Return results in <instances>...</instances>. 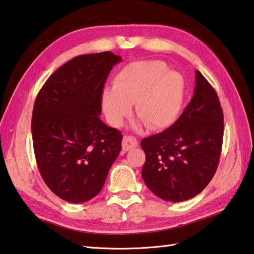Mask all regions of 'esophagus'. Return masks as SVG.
Segmentation results:
<instances>
[{
    "label": "esophagus",
    "instance_id": "obj_1",
    "mask_svg": "<svg viewBox=\"0 0 254 254\" xmlns=\"http://www.w3.org/2000/svg\"><path fill=\"white\" fill-rule=\"evenodd\" d=\"M138 145L137 139L134 137V136H130V135H126L123 137V141H122V149L123 152H127V150H130L134 147H136Z\"/></svg>",
    "mask_w": 254,
    "mask_h": 254
}]
</instances>
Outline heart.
Wrapping results in <instances>:
<instances>
[{
	"label": "heart",
	"mask_w": 254,
	"mask_h": 254,
	"mask_svg": "<svg viewBox=\"0 0 254 254\" xmlns=\"http://www.w3.org/2000/svg\"><path fill=\"white\" fill-rule=\"evenodd\" d=\"M185 79L168 71L163 61L134 62L113 79V88L102 91L105 115L112 126H121L135 106L136 116L149 128H163L175 122L182 105Z\"/></svg>",
	"instance_id": "b5f03b06"
}]
</instances>
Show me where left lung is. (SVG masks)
Instances as JSON below:
<instances>
[{"instance_id":"1","label":"left lung","mask_w":254,"mask_h":254,"mask_svg":"<svg viewBox=\"0 0 254 254\" xmlns=\"http://www.w3.org/2000/svg\"><path fill=\"white\" fill-rule=\"evenodd\" d=\"M224 135V115L216 91L195 71V88L179 119L167 130L143 138L145 185L168 202L201 193L217 170Z\"/></svg>"}]
</instances>
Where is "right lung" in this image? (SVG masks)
I'll return each mask as SVG.
<instances>
[{
    "instance_id": "1",
    "label": "right lung",
    "mask_w": 254,
    "mask_h": 254,
    "mask_svg": "<svg viewBox=\"0 0 254 254\" xmlns=\"http://www.w3.org/2000/svg\"><path fill=\"white\" fill-rule=\"evenodd\" d=\"M121 60L109 51L75 57L37 96L31 119L37 166L48 188L64 201L96 196L120 154L121 132L99 116L106 79Z\"/></svg>"
}]
</instances>
